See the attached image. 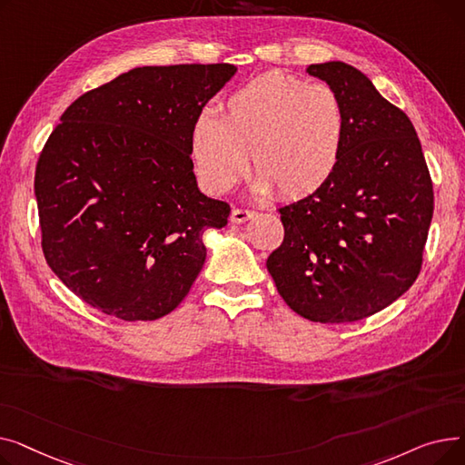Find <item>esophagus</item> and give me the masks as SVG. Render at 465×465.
<instances>
[{"label":"esophagus","instance_id":"esophagus-1","mask_svg":"<svg viewBox=\"0 0 465 465\" xmlns=\"http://www.w3.org/2000/svg\"><path fill=\"white\" fill-rule=\"evenodd\" d=\"M256 214V211H251V209H239V207H235L233 211H232V216H230V220L233 224H242V223H247L249 218H252Z\"/></svg>","mask_w":465,"mask_h":465}]
</instances>
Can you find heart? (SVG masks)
I'll use <instances>...</instances> for the list:
<instances>
[{
  "label": "heart",
  "mask_w": 465,
  "mask_h": 465,
  "mask_svg": "<svg viewBox=\"0 0 465 465\" xmlns=\"http://www.w3.org/2000/svg\"><path fill=\"white\" fill-rule=\"evenodd\" d=\"M345 137L347 113L331 86L272 71L232 92L220 118L198 114L190 156L213 193H226L245 177L251 154L258 193L302 200L331 181Z\"/></svg>",
  "instance_id": "obj_1"
}]
</instances>
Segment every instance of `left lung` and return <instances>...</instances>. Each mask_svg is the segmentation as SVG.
<instances>
[{"label": "left lung", "mask_w": 465, "mask_h": 465, "mask_svg": "<svg viewBox=\"0 0 465 465\" xmlns=\"http://www.w3.org/2000/svg\"><path fill=\"white\" fill-rule=\"evenodd\" d=\"M307 73L347 113L345 151L331 181L282 209V245L267 258L286 305L312 322L371 316L417 281L433 216V186L409 116L345 62Z\"/></svg>", "instance_id": "obj_1"}]
</instances>
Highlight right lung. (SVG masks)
I'll use <instances>...</instances> for the list:
<instances>
[{
  "label": "right lung",
  "mask_w": 465,
  "mask_h": 465,
  "mask_svg": "<svg viewBox=\"0 0 465 465\" xmlns=\"http://www.w3.org/2000/svg\"><path fill=\"white\" fill-rule=\"evenodd\" d=\"M237 67L144 65L83 94L35 167L41 245L56 277L122 321H156L205 263L230 205L198 188L190 130Z\"/></svg>",
  "instance_id": "right-lung-1"
}]
</instances>
